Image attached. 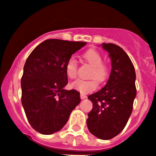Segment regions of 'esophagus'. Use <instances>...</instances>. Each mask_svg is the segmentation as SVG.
Masks as SVG:
<instances>
[{
    "label": "esophagus",
    "mask_w": 156,
    "mask_h": 156,
    "mask_svg": "<svg viewBox=\"0 0 156 156\" xmlns=\"http://www.w3.org/2000/svg\"><path fill=\"white\" fill-rule=\"evenodd\" d=\"M80 97H81V99H86L87 96L85 95H84V94H81V95H80Z\"/></svg>",
    "instance_id": "obj_1"
}]
</instances>
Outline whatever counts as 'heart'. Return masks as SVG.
Returning <instances> with one entry per match:
<instances>
[{
	"label": "heart",
	"mask_w": 156,
	"mask_h": 156,
	"mask_svg": "<svg viewBox=\"0 0 156 156\" xmlns=\"http://www.w3.org/2000/svg\"><path fill=\"white\" fill-rule=\"evenodd\" d=\"M85 61L92 69L88 77L91 79H78L71 84V88L78 91L81 93L86 94L96 90L98 88V81L102 83L109 75V67L106 63L102 62V56L98 50L95 49H89L86 50L82 55ZM65 74L70 79H75L78 75V62L74 58L68 59L65 64Z\"/></svg>",
	"instance_id": "obj_1"
}]
</instances>
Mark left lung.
<instances>
[{
	"mask_svg": "<svg viewBox=\"0 0 156 156\" xmlns=\"http://www.w3.org/2000/svg\"><path fill=\"white\" fill-rule=\"evenodd\" d=\"M109 52L112 70L107 83L101 90L88 95L92 109L87 126L99 139L109 140L120 134L132 113L137 90L134 65L124 50L113 43H102Z\"/></svg>",
	"mask_w": 156,
	"mask_h": 156,
	"instance_id": "1",
	"label": "left lung"
}]
</instances>
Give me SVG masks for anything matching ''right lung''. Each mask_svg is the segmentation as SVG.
Returning <instances> with one entry per match:
<instances>
[{
  "label": "right lung",
  "instance_id": "add662e5",
  "mask_svg": "<svg viewBox=\"0 0 156 156\" xmlns=\"http://www.w3.org/2000/svg\"><path fill=\"white\" fill-rule=\"evenodd\" d=\"M85 42L50 39L38 45L28 57L21 79L22 103L28 121L42 134L61 130L79 104L80 93L65 90V64Z\"/></svg>",
  "mask_w": 156,
  "mask_h": 156
}]
</instances>
